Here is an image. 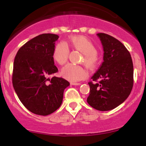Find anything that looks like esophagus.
<instances>
[{"instance_id":"34e87169","label":"esophagus","mask_w":146,"mask_h":146,"mask_svg":"<svg viewBox=\"0 0 146 146\" xmlns=\"http://www.w3.org/2000/svg\"><path fill=\"white\" fill-rule=\"evenodd\" d=\"M80 84L81 83H71V85H73V86H80Z\"/></svg>"}]
</instances>
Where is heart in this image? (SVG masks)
<instances>
[{
  "instance_id": "1",
  "label": "heart",
  "mask_w": 146,
  "mask_h": 146,
  "mask_svg": "<svg viewBox=\"0 0 146 146\" xmlns=\"http://www.w3.org/2000/svg\"><path fill=\"white\" fill-rule=\"evenodd\" d=\"M77 50L83 54L81 62L88 69L95 68L98 63V49L94 43L83 35L70 36L68 42H59L55 46L53 51V58L58 64L64 65L67 62L69 56V49ZM61 76L64 78L72 82L79 81L86 78L88 73L86 69L80 66L68 64L62 68Z\"/></svg>"
}]
</instances>
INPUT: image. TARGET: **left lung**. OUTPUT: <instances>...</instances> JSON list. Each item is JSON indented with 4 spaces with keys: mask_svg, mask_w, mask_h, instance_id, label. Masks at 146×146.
<instances>
[{
    "mask_svg": "<svg viewBox=\"0 0 146 146\" xmlns=\"http://www.w3.org/2000/svg\"><path fill=\"white\" fill-rule=\"evenodd\" d=\"M97 35L104 51L103 62L92 76L94 83H88L87 102L98 111H111L123 103L132 90L133 65L129 51L121 42L106 33Z\"/></svg>",
    "mask_w": 146,
    "mask_h": 146,
    "instance_id": "left-lung-1",
    "label": "left lung"
}]
</instances>
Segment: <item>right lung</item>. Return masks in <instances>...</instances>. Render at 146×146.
I'll list each match as a JSON object with an SVG mask.
<instances>
[{
	"label": "right lung",
	"instance_id": "1",
	"mask_svg": "<svg viewBox=\"0 0 146 146\" xmlns=\"http://www.w3.org/2000/svg\"><path fill=\"white\" fill-rule=\"evenodd\" d=\"M58 38L51 33L38 35L18 50L14 60V90L23 106L37 115H48L56 111L70 85L63 78H49L58 72L53 51Z\"/></svg>",
	"mask_w": 146,
	"mask_h": 146
}]
</instances>
